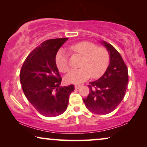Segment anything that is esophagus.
Returning <instances> with one entry per match:
<instances>
[{"instance_id": "obj_1", "label": "esophagus", "mask_w": 147, "mask_h": 147, "mask_svg": "<svg viewBox=\"0 0 147 147\" xmlns=\"http://www.w3.org/2000/svg\"><path fill=\"white\" fill-rule=\"evenodd\" d=\"M80 86H81L79 85V84H76V85H75V89H78Z\"/></svg>"}]
</instances>
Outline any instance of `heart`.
Here are the masks:
<instances>
[{"instance_id":"1","label":"heart","mask_w":147,"mask_h":147,"mask_svg":"<svg viewBox=\"0 0 147 147\" xmlns=\"http://www.w3.org/2000/svg\"><path fill=\"white\" fill-rule=\"evenodd\" d=\"M70 50L84 57L82 68L72 70L65 76L67 83L79 84L86 81L92 75L93 78L100 77L105 72L110 61L109 53L106 49L98 48L95 43L89 41H82L70 46ZM57 66L61 72L69 70L68 56L65 52L61 50L55 58Z\"/></svg>"}]
</instances>
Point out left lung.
<instances>
[{
  "mask_svg": "<svg viewBox=\"0 0 147 147\" xmlns=\"http://www.w3.org/2000/svg\"><path fill=\"white\" fill-rule=\"evenodd\" d=\"M100 43L109 52V65L100 78L90 82L89 94L83 101L90 112L106 115L114 111L122 101L129 78L127 67L120 54L110 43L104 41Z\"/></svg>",
  "mask_w": 147,
  "mask_h": 147,
  "instance_id": "obj_1",
  "label": "left lung"
}]
</instances>
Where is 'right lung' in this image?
Wrapping results in <instances>:
<instances>
[{
  "instance_id": "right-lung-1",
  "label": "right lung",
  "mask_w": 147,
  "mask_h": 147,
  "mask_svg": "<svg viewBox=\"0 0 147 147\" xmlns=\"http://www.w3.org/2000/svg\"><path fill=\"white\" fill-rule=\"evenodd\" d=\"M68 38L47 40L28 55L20 72L25 97L45 117H56L66 110L73 85L60 86L62 79L55 58Z\"/></svg>"
}]
</instances>
